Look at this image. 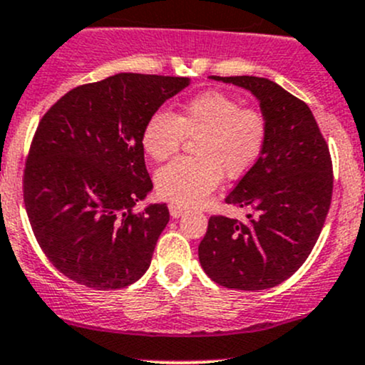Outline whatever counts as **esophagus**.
I'll return each mask as SVG.
<instances>
[{
	"mask_svg": "<svg viewBox=\"0 0 365 365\" xmlns=\"http://www.w3.org/2000/svg\"><path fill=\"white\" fill-rule=\"evenodd\" d=\"M170 215L173 216V218H178V216L183 215V211H185V207L180 206V204H170Z\"/></svg>",
	"mask_w": 365,
	"mask_h": 365,
	"instance_id": "1",
	"label": "esophagus"
}]
</instances>
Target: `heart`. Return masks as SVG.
I'll use <instances>...</instances> for the list:
<instances>
[{"mask_svg": "<svg viewBox=\"0 0 365 365\" xmlns=\"http://www.w3.org/2000/svg\"><path fill=\"white\" fill-rule=\"evenodd\" d=\"M194 142L195 158H180L155 173V189L166 201L194 206L206 201L222 175L241 178L259 161L268 142L262 110L244 107L234 95L210 90L195 95L182 112L158 110L145 123L142 145L154 161H166L185 138Z\"/></svg>", "mask_w": 365, "mask_h": 365, "instance_id": "1", "label": "heart"}]
</instances>
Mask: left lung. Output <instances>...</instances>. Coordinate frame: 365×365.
I'll return each instance as SVG.
<instances>
[{"instance_id": "obj_1", "label": "left lung", "mask_w": 365, "mask_h": 365, "mask_svg": "<svg viewBox=\"0 0 365 365\" xmlns=\"http://www.w3.org/2000/svg\"><path fill=\"white\" fill-rule=\"evenodd\" d=\"M216 81L250 90L268 123V142L253 170L225 197L251 207L247 222L213 215L199 244V262L220 286L259 291L289 279L305 263L326 222L332 161L310 107L267 78Z\"/></svg>"}]
</instances>
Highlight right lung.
<instances>
[{
    "mask_svg": "<svg viewBox=\"0 0 365 365\" xmlns=\"http://www.w3.org/2000/svg\"><path fill=\"white\" fill-rule=\"evenodd\" d=\"M189 78L121 72L72 88L39 121L24 170V202L39 247L66 277L121 289L150 265L166 204L135 213L152 189L142 133Z\"/></svg>",
    "mask_w": 365,
    "mask_h": 365,
    "instance_id": "1",
    "label": "right lung"
}]
</instances>
